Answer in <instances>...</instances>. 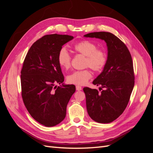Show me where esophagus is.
I'll list each match as a JSON object with an SVG mask.
<instances>
[{"mask_svg":"<svg viewBox=\"0 0 153 153\" xmlns=\"http://www.w3.org/2000/svg\"><path fill=\"white\" fill-rule=\"evenodd\" d=\"M76 91H81L82 90V87H80L79 85H76Z\"/></svg>","mask_w":153,"mask_h":153,"instance_id":"obj_1","label":"esophagus"}]
</instances>
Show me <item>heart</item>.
<instances>
[{
	"label": "heart",
	"mask_w": 153,
	"mask_h": 153,
	"mask_svg": "<svg viewBox=\"0 0 153 153\" xmlns=\"http://www.w3.org/2000/svg\"><path fill=\"white\" fill-rule=\"evenodd\" d=\"M76 52L86 57L85 66L89 67L95 71H101L105 68L107 62V55L102 49H98L97 45L88 40H84L74 46ZM58 62L60 66L64 69L71 67V57L65 48H62L58 53ZM92 77L89 69H86L82 71H76L68 76L69 84L83 85L87 84Z\"/></svg>",
	"instance_id": "obj_1"
}]
</instances>
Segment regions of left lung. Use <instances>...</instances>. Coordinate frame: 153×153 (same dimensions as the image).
Listing matches in <instances>:
<instances>
[{
  "label": "left lung",
  "mask_w": 153,
  "mask_h": 153,
  "mask_svg": "<svg viewBox=\"0 0 153 153\" xmlns=\"http://www.w3.org/2000/svg\"><path fill=\"white\" fill-rule=\"evenodd\" d=\"M84 37L104 40L107 46V62L92 82L104 89L100 92L89 87L83 90L90 117L97 123H110L123 114L130 98L135 84L132 58L125 44L110 32H91Z\"/></svg>",
  "instance_id": "obj_1"
}]
</instances>
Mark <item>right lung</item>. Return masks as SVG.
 <instances>
[{"label": "right lung", "instance_id": "obj_1", "mask_svg": "<svg viewBox=\"0 0 153 153\" xmlns=\"http://www.w3.org/2000/svg\"><path fill=\"white\" fill-rule=\"evenodd\" d=\"M73 39L69 35L44 36L31 46L21 71L22 96L27 110L36 121L52 127L62 122L67 105L75 92L66 85L58 62L62 47ZM56 83L62 85L57 87Z\"/></svg>", "mask_w": 153, "mask_h": 153}]
</instances>
